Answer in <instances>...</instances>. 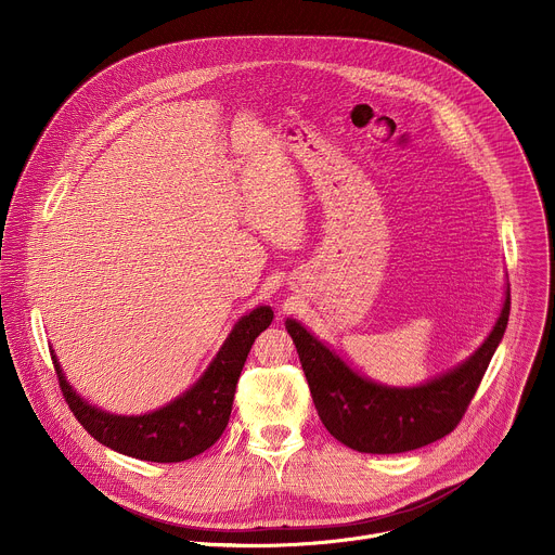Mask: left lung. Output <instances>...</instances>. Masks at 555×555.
Masks as SVG:
<instances>
[{
    "label": "left lung",
    "instance_id": "left-lung-1",
    "mask_svg": "<svg viewBox=\"0 0 555 555\" xmlns=\"http://www.w3.org/2000/svg\"><path fill=\"white\" fill-rule=\"evenodd\" d=\"M509 289L496 327L454 371L417 388H386L353 373L296 321H287L315 411L345 446L371 454H398L450 435L463 420L509 321Z\"/></svg>",
    "mask_w": 555,
    "mask_h": 555
}]
</instances>
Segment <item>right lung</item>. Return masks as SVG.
<instances>
[{"label":"right lung","instance_id":"add662e5","mask_svg":"<svg viewBox=\"0 0 555 555\" xmlns=\"http://www.w3.org/2000/svg\"><path fill=\"white\" fill-rule=\"evenodd\" d=\"M274 313L270 307H257L234 325L221 351L202 375V379L169 406L140 415L118 417L92 409L65 382L56 358L52 356L59 388L78 420L103 446L155 463H178L208 450L225 430L236 379L242 375L255 338L270 327Z\"/></svg>","mask_w":555,"mask_h":555}]
</instances>
